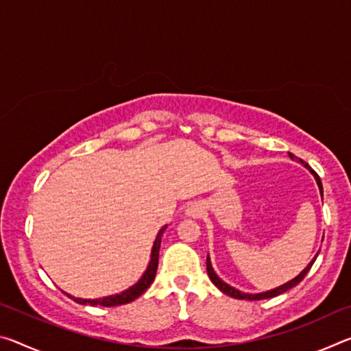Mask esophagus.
Listing matches in <instances>:
<instances>
[{
	"label": "esophagus",
	"mask_w": 351,
	"mask_h": 351,
	"mask_svg": "<svg viewBox=\"0 0 351 351\" xmlns=\"http://www.w3.org/2000/svg\"><path fill=\"white\" fill-rule=\"evenodd\" d=\"M203 206H201L199 203H192L190 206H187L186 209V215L189 218H199L201 215H203Z\"/></svg>",
	"instance_id": "1"
}]
</instances>
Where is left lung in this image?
Here are the masks:
<instances>
[{"instance_id": "8db88e82", "label": "left lung", "mask_w": 351, "mask_h": 351, "mask_svg": "<svg viewBox=\"0 0 351 351\" xmlns=\"http://www.w3.org/2000/svg\"><path fill=\"white\" fill-rule=\"evenodd\" d=\"M289 158L293 159H295V156L294 154H291L289 153ZM299 162L304 165L305 169H308L311 171V175L314 176V180H316V182H317V186H319V192H320V197H324V189H322V182H320V178L317 176V173L314 170H311L310 169V165H308L306 162H304L302 161V159H299ZM317 255H319V252L314 255V258L310 261V263H308V266L306 268L300 272L299 276H295L293 280H289V282H287V283H283V285H280V287H277V288H274V289H269V291H265V293H257V294H249V293H243V291H240V289H237V288H234V287H230V285H228L226 283L224 280H221V278L218 277V274L215 272V269H213V266H212V261H210V257H209V254H207V263H206V266H207V274H209V278L212 280V283L215 285V287L221 291V293H224V294H228L229 297H234V299H240V300H263V299H269V297H276V295H278V294H282V293H285V291H288V289H291V288H294L295 285H299L302 280H304V277L308 274V271L311 269V266H313V263L314 261H316V258H317Z\"/></svg>"}]
</instances>
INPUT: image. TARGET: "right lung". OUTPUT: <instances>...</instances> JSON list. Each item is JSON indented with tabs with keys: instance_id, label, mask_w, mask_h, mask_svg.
Instances as JSON below:
<instances>
[{
	"instance_id": "add662e5",
	"label": "right lung",
	"mask_w": 351,
	"mask_h": 351,
	"mask_svg": "<svg viewBox=\"0 0 351 351\" xmlns=\"http://www.w3.org/2000/svg\"><path fill=\"white\" fill-rule=\"evenodd\" d=\"M167 229V224L162 226L161 229H159V232L156 235V239H154L153 243V247H152V254H150V261H148L147 265V269L144 271V274L141 276V278L132 287L121 291V293L117 294H112V295H106V297H99V299H80V297H74L68 293H63L66 294L69 299H73L74 302L80 305H91V306H96V305H102V306H117V305H123V304H130V302H133L134 299H138V297L144 293V291L150 287L154 280V276H156V271H158V260H159V247H161V240H162V234L164 230Z\"/></svg>"
}]
</instances>
